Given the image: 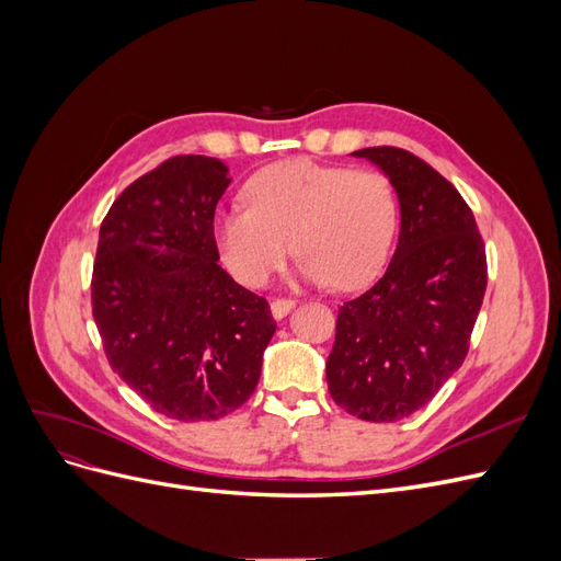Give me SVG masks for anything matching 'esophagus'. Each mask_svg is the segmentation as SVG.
Here are the masks:
<instances>
[{"instance_id": "1", "label": "esophagus", "mask_w": 561, "mask_h": 561, "mask_svg": "<svg viewBox=\"0 0 561 561\" xmlns=\"http://www.w3.org/2000/svg\"><path fill=\"white\" fill-rule=\"evenodd\" d=\"M293 309H295L293 299H274V301H271V316H274L276 320H283Z\"/></svg>"}]
</instances>
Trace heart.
<instances>
[{
	"label": "heart",
	"instance_id": "obj_1",
	"mask_svg": "<svg viewBox=\"0 0 561 561\" xmlns=\"http://www.w3.org/2000/svg\"><path fill=\"white\" fill-rule=\"evenodd\" d=\"M248 198L250 206L217 210L215 241L250 287L264 285L295 248L297 280L353 290L377 276L396 236L393 186L377 171L285 161L254 175Z\"/></svg>",
	"mask_w": 561,
	"mask_h": 561
}]
</instances>
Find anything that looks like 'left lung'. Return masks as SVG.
I'll list each match as a JSON object with an SVG mask.
<instances>
[{"mask_svg":"<svg viewBox=\"0 0 561 561\" xmlns=\"http://www.w3.org/2000/svg\"><path fill=\"white\" fill-rule=\"evenodd\" d=\"M351 157L393 186L400 233L383 276L336 316L325 363L332 400L363 421H400L463 365L486 290V254L466 201L428 163L396 147Z\"/></svg>","mask_w":561,"mask_h":561,"instance_id":"obj_1","label":"left lung"}]
</instances>
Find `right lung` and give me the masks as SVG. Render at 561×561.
Here are the masks:
<instances>
[{
    "instance_id": "1",
    "label": "right lung",
    "mask_w": 561,
    "mask_h": 561,
    "mask_svg": "<svg viewBox=\"0 0 561 561\" xmlns=\"http://www.w3.org/2000/svg\"><path fill=\"white\" fill-rule=\"evenodd\" d=\"M229 184L219 159H168L124 190L100 227L91 299L107 360L175 421L239 410L276 332L266 299L217 264L213 219Z\"/></svg>"
}]
</instances>
